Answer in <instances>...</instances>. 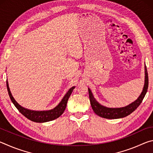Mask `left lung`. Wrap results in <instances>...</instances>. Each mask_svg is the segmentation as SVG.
Here are the masks:
<instances>
[{
	"mask_svg": "<svg viewBox=\"0 0 153 153\" xmlns=\"http://www.w3.org/2000/svg\"><path fill=\"white\" fill-rule=\"evenodd\" d=\"M145 70V80H144V85L142 92L139 96V97L137 98L135 101L131 102L129 105H127L126 107H120V108H108L107 107L99 104L94 97L92 93L88 88V93H89V98L90 104H91L92 108L94 112L97 114V115L100 117L105 118V119H120L125 117L126 116L129 115L134 112L138 106L141 104L142 100L146 95V93L148 90L149 86V77H148V72H147L146 66L144 67Z\"/></svg>",
	"mask_w": 153,
	"mask_h": 153,
	"instance_id": "obj_1",
	"label": "left lung"
}]
</instances>
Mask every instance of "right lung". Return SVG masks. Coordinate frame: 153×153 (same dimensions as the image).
Listing matches in <instances>:
<instances>
[{"label": "right lung", "mask_w": 153, "mask_h": 153, "mask_svg": "<svg viewBox=\"0 0 153 153\" xmlns=\"http://www.w3.org/2000/svg\"><path fill=\"white\" fill-rule=\"evenodd\" d=\"M7 90H8V93L9 95V97L11 98L12 102L13 103L18 111L22 114L23 115L25 116V117L27 118L32 121L37 123H44L47 122V121H50L52 120H55V119L58 118L63 113L65 109L67 101L69 97H70L71 94L73 92L74 89L75 88V86L71 88L70 89L68 90L65 95L64 96L63 99L61 101L59 102V104L56 106L53 109L48 110V111H32L30 109H27V108H24L22 106L19 105L17 102L16 100L14 99L13 97L11 94V92L10 91L8 82L7 81Z\"/></svg>", "instance_id": "obj_1"}]
</instances>
